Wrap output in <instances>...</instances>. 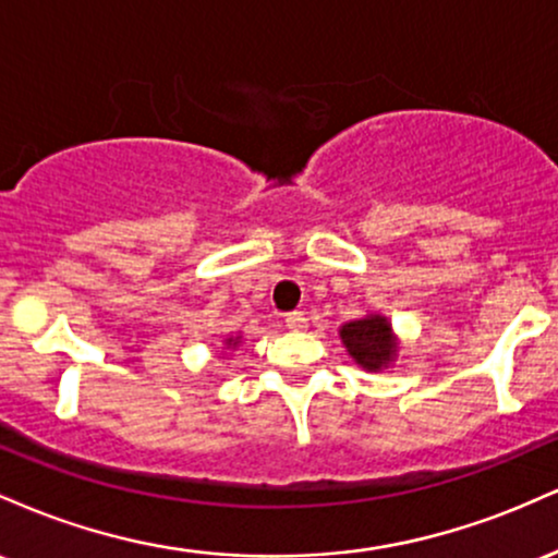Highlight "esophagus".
<instances>
[{"mask_svg":"<svg viewBox=\"0 0 558 558\" xmlns=\"http://www.w3.org/2000/svg\"><path fill=\"white\" fill-rule=\"evenodd\" d=\"M286 325H288V330H304L306 317L301 315V312H291V315H286Z\"/></svg>","mask_w":558,"mask_h":558,"instance_id":"1","label":"esophagus"}]
</instances>
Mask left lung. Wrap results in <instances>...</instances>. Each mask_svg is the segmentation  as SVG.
I'll list each match as a JSON object with an SVG mask.
<instances>
[{
    "label": "left lung",
    "instance_id": "left-lung-1",
    "mask_svg": "<svg viewBox=\"0 0 558 558\" xmlns=\"http://www.w3.org/2000/svg\"><path fill=\"white\" fill-rule=\"evenodd\" d=\"M341 343L349 356L367 373H383L399 356L401 341L393 332V325L380 312H369L360 319H351L338 328Z\"/></svg>",
    "mask_w": 558,
    "mask_h": 558
}]
</instances>
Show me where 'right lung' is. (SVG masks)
Segmentation results:
<instances>
[{
    "label": "right lung",
    "mask_w": 558,
    "mask_h": 558,
    "mask_svg": "<svg viewBox=\"0 0 558 558\" xmlns=\"http://www.w3.org/2000/svg\"><path fill=\"white\" fill-rule=\"evenodd\" d=\"M241 341H243L241 332H239V336H228L226 341H222V349H226V351H235V345H241Z\"/></svg>",
    "instance_id": "1"
}]
</instances>
